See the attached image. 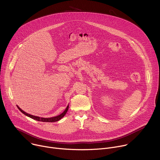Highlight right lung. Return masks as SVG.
I'll list each match as a JSON object with an SVG mask.
<instances>
[{
  "label": "right lung",
  "mask_w": 160,
  "mask_h": 160,
  "mask_svg": "<svg viewBox=\"0 0 160 160\" xmlns=\"http://www.w3.org/2000/svg\"><path fill=\"white\" fill-rule=\"evenodd\" d=\"M17 107H18V108L19 109V110L21 112H22V113H23L24 115H25L26 116H27V117H30V118H32V119H34V120H37V121L43 122H58V121H59V120H61V119L66 115V112H67L68 110V108H69V106H68L66 107V109L64 110V111L62 113H61V115H58V116H56V117H54L48 118H40V117H38L33 116V115H30V114L27 113V112H25L24 111H22V110L20 108H19L18 106H17Z\"/></svg>",
  "instance_id": "right-lung-1"
}]
</instances>
